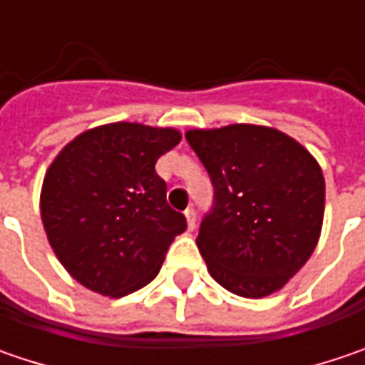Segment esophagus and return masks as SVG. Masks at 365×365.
I'll list each match as a JSON object with an SVG mask.
<instances>
[{
  "label": "esophagus",
  "instance_id": "esophagus-1",
  "mask_svg": "<svg viewBox=\"0 0 365 365\" xmlns=\"http://www.w3.org/2000/svg\"><path fill=\"white\" fill-rule=\"evenodd\" d=\"M185 222H187V230H194L196 229V212H194V208H187L185 210Z\"/></svg>",
  "mask_w": 365,
  "mask_h": 365
}]
</instances>
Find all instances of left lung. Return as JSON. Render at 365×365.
<instances>
[{"label": "left lung", "instance_id": "8db88e82", "mask_svg": "<svg viewBox=\"0 0 365 365\" xmlns=\"http://www.w3.org/2000/svg\"><path fill=\"white\" fill-rule=\"evenodd\" d=\"M185 140L214 185L212 212L196 239L210 276L243 298L282 290L321 237L319 161L292 136L257 124L194 128Z\"/></svg>", "mask_w": 365, "mask_h": 365}]
</instances>
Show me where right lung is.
I'll use <instances>...</instances> for the list:
<instances>
[{"label":"right lung","instance_id":"obj_1","mask_svg":"<svg viewBox=\"0 0 365 365\" xmlns=\"http://www.w3.org/2000/svg\"><path fill=\"white\" fill-rule=\"evenodd\" d=\"M175 128L112 122L67 143L46 169L40 218L61 265L91 292L120 298L159 274L185 216L167 204L155 163Z\"/></svg>","mask_w":365,"mask_h":365}]
</instances>
